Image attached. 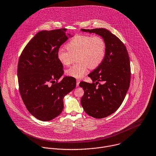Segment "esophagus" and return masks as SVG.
<instances>
[{
	"label": "esophagus",
	"instance_id": "esophagus-1",
	"mask_svg": "<svg viewBox=\"0 0 156 156\" xmlns=\"http://www.w3.org/2000/svg\"><path fill=\"white\" fill-rule=\"evenodd\" d=\"M80 83V80H76V86H79V84Z\"/></svg>",
	"mask_w": 156,
	"mask_h": 156
}]
</instances>
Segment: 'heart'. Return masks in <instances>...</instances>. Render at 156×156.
<instances>
[{
	"label": "heart",
	"instance_id": "heart-1",
	"mask_svg": "<svg viewBox=\"0 0 156 156\" xmlns=\"http://www.w3.org/2000/svg\"><path fill=\"white\" fill-rule=\"evenodd\" d=\"M67 50L59 48L57 58L63 65L72 64L76 57L78 62L66 70V74L75 78H81L87 71L98 67L103 62L106 53V45L103 37L98 36L78 34L66 45Z\"/></svg>",
	"mask_w": 156,
	"mask_h": 156
}]
</instances>
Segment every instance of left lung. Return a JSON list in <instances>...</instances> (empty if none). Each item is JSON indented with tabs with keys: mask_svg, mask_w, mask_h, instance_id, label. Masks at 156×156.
Listing matches in <instances>:
<instances>
[{
	"mask_svg": "<svg viewBox=\"0 0 156 156\" xmlns=\"http://www.w3.org/2000/svg\"><path fill=\"white\" fill-rule=\"evenodd\" d=\"M101 36L106 45L102 64L89 74L92 83L81 81L84 94L81 106L89 115L103 119L114 113L122 104L131 81L129 55L125 44L107 29H81Z\"/></svg>",
	"mask_w": 156,
	"mask_h": 156,
	"instance_id": "left-lung-1",
	"label": "left lung"
}]
</instances>
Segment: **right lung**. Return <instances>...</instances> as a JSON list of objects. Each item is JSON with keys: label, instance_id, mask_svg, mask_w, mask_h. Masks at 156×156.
Instances as JSON below:
<instances>
[{"label": "right lung", "instance_id": "add662e5", "mask_svg": "<svg viewBox=\"0 0 156 156\" xmlns=\"http://www.w3.org/2000/svg\"><path fill=\"white\" fill-rule=\"evenodd\" d=\"M66 30L38 32L23 48L19 59L20 96L28 112L41 121L58 117L64 108V97L76 87V79L72 76H65L58 82L64 70L57 52L68 39Z\"/></svg>", "mask_w": 156, "mask_h": 156}]
</instances>
